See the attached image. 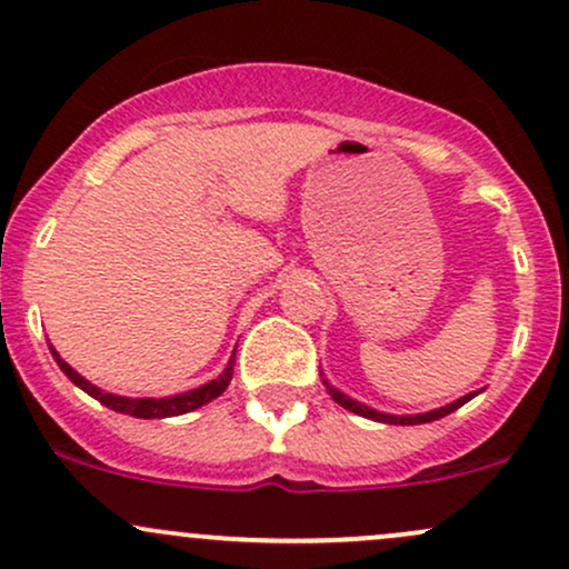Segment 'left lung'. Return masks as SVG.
Wrapping results in <instances>:
<instances>
[{"label":"left lung","mask_w":569,"mask_h":569,"mask_svg":"<svg viewBox=\"0 0 569 569\" xmlns=\"http://www.w3.org/2000/svg\"><path fill=\"white\" fill-rule=\"evenodd\" d=\"M323 385H326V390H329V393H331V398H335V401L339 403V407H345V409L356 411V415H361V417H369V420H375V422H388V426H422V422H433V420H441V417L452 415L455 409H460L462 403H466V401H471V398L476 396V393H468V396L457 398L455 403H447V407H441V409L426 411V415L396 417V415H382V411H377V409H369V407H363V403L352 401V398H348V396H345V393H339L337 388H331V385L326 382V380H323Z\"/></svg>","instance_id":"8db88e82"}]
</instances>
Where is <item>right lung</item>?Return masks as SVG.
<instances>
[{"mask_svg": "<svg viewBox=\"0 0 569 569\" xmlns=\"http://www.w3.org/2000/svg\"><path fill=\"white\" fill-rule=\"evenodd\" d=\"M50 352H53L56 363L61 367L63 375H67L69 380L77 385V388H82L84 393L93 396L96 401L103 403V407L122 411V415H130V417H143V420H160V417L187 415V411L206 407L208 401H213V398L224 393L227 385H230V380H232V367H234V356H232L230 363H227V369L221 371L217 380L200 385V388L189 390V393H179V396H171V398H126V396H114V393H103V390H98L96 385H90L88 380H84V377L77 375V371L71 369L69 363L63 361V358L58 356L53 348H50Z\"/></svg>", "mask_w": 569, "mask_h": 569, "instance_id": "right-lung-1", "label": "right lung"}]
</instances>
